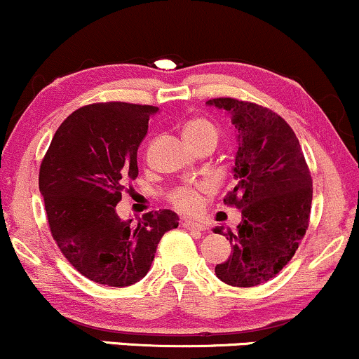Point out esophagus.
Returning a JSON list of instances; mask_svg holds the SVG:
<instances>
[{
	"mask_svg": "<svg viewBox=\"0 0 359 359\" xmlns=\"http://www.w3.org/2000/svg\"><path fill=\"white\" fill-rule=\"evenodd\" d=\"M187 231H193V232H203L205 231V225L203 224H198V222H193V220H184V222H181Z\"/></svg>",
	"mask_w": 359,
	"mask_h": 359,
	"instance_id": "1",
	"label": "esophagus"
}]
</instances>
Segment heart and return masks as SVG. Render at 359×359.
Segmentation results:
<instances>
[{
  "mask_svg": "<svg viewBox=\"0 0 359 359\" xmlns=\"http://www.w3.org/2000/svg\"><path fill=\"white\" fill-rule=\"evenodd\" d=\"M183 135L190 144L203 139H213L217 142L219 130L205 116H195L183 126ZM207 188L208 187L205 183H183L169 193V201L178 210L193 213L201 207V195L203 191H207Z\"/></svg>",
  "mask_w": 359,
  "mask_h": 359,
  "instance_id": "obj_1",
  "label": "heart"
}]
</instances>
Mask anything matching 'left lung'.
Returning <instances> with one entry per match:
<instances>
[{"instance_id":"left-lung-1","label":"left lung","mask_w":359,"mask_h":359,"mask_svg":"<svg viewBox=\"0 0 359 359\" xmlns=\"http://www.w3.org/2000/svg\"><path fill=\"white\" fill-rule=\"evenodd\" d=\"M207 104L227 111L239 132L236 187L224 203L239 208L243 220L224 233L232 255L217 264L215 275L232 287H256L276 276L299 249L309 227L312 178L295 132L275 111L236 98Z\"/></svg>"}]
</instances>
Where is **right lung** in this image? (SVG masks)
<instances>
[{
    "instance_id": "1",
    "label": "right lung",
    "mask_w": 359,
    "mask_h": 359,
    "mask_svg": "<svg viewBox=\"0 0 359 359\" xmlns=\"http://www.w3.org/2000/svg\"><path fill=\"white\" fill-rule=\"evenodd\" d=\"M158 107L123 102L78 108L55 132L39 172L50 233L64 257L91 281L128 287L147 275L161 237L178 227L171 210L137 222L116 215L137 149Z\"/></svg>"
}]
</instances>
